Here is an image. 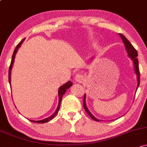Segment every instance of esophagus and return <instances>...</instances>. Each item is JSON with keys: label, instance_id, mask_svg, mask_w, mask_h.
<instances>
[{"label": "esophagus", "instance_id": "esophagus-1", "mask_svg": "<svg viewBox=\"0 0 147 147\" xmlns=\"http://www.w3.org/2000/svg\"><path fill=\"white\" fill-rule=\"evenodd\" d=\"M75 78V80H76L77 82H82L83 81V80L84 79L83 76L80 74H77L75 76V78Z\"/></svg>", "mask_w": 147, "mask_h": 147}]
</instances>
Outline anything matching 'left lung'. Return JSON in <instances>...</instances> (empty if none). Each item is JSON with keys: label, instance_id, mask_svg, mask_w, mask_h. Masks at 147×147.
Masks as SVG:
<instances>
[{"label": "left lung", "instance_id": "1", "mask_svg": "<svg viewBox=\"0 0 147 147\" xmlns=\"http://www.w3.org/2000/svg\"><path fill=\"white\" fill-rule=\"evenodd\" d=\"M119 36H121V39H122L123 42L125 47V49H126V51H127V55H128L129 57L131 58L132 62H133L134 69H135V74H136L137 78V89H136V91H137V88H138L139 86H140V69H139V62H138V59L137 58V57L138 56V54H137V50H135V48H134L133 46H132V44H131L130 42H129V40H127V39L123 35V34H119ZM86 94H84V97H83V107H84L85 110H86L87 113L89 115L90 117L92 118V119L94 120L95 121H100L99 119H97V118L94 117V116H93L92 113H90V111H89V109H88V107H87V106H86Z\"/></svg>", "mask_w": 147, "mask_h": 147}]
</instances>
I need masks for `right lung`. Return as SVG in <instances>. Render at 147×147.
<instances>
[{"label":"right lung","mask_w":147,"mask_h":147,"mask_svg":"<svg viewBox=\"0 0 147 147\" xmlns=\"http://www.w3.org/2000/svg\"><path fill=\"white\" fill-rule=\"evenodd\" d=\"M24 39H23L22 40L21 42H20V43L18 44V45H17V47L15 48V50H14V53L13 54H12V60H11V63H10V68H9V75H8V78H9V83H10H10H11V77H10V75H11V69H12V65H13V63H14V60H15V55H16L17 50H18V49L20 48V46H21L22 43L24 42ZM72 82L71 81H68L67 83H66L65 84L63 85L62 86H61L60 88H59V90H58V96H59V103H58V106H57V108L56 111L54 113H53V115H52L51 116H50V117L47 118H45V119H42V120H40V121H32V122L34 123H47L48 122V121H50V120L53 119V118L55 117V116L57 115V113H58V111H59V107H60V105H61V99H62V97L63 95L64 94V93L66 92V91H67V89H69V88H70L71 86H72Z\"/></svg>","instance_id":"right-lung-1"}]
</instances>
